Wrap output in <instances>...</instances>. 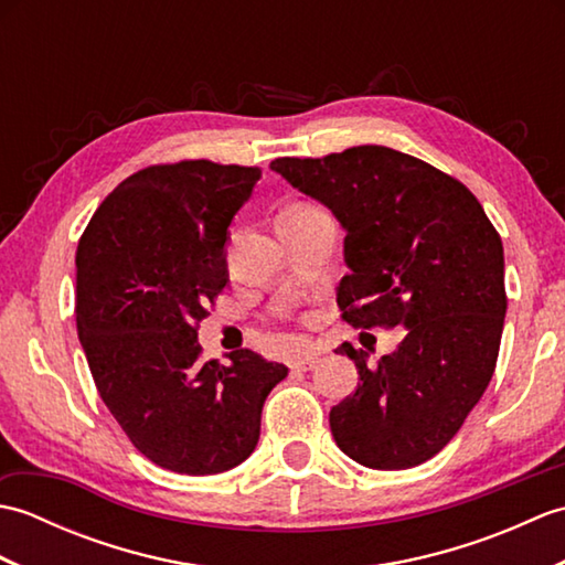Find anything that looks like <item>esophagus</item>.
<instances>
[{
  "label": "esophagus",
  "mask_w": 565,
  "mask_h": 565,
  "mask_svg": "<svg viewBox=\"0 0 565 565\" xmlns=\"http://www.w3.org/2000/svg\"><path fill=\"white\" fill-rule=\"evenodd\" d=\"M320 356H322V350H320V347H310L308 352H303L301 356L296 359V362H294V369H296V371H310V369H313V366L320 362Z\"/></svg>",
  "instance_id": "obj_1"
}]
</instances>
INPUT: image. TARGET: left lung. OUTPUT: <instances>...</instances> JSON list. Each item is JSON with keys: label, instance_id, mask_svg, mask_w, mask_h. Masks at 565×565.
Segmentation results:
<instances>
[{"label": "left lung", "instance_id": "1", "mask_svg": "<svg viewBox=\"0 0 565 565\" xmlns=\"http://www.w3.org/2000/svg\"><path fill=\"white\" fill-rule=\"evenodd\" d=\"M269 167L344 227L342 318L352 328L407 330L376 369L364 350L338 347L359 383L330 411L334 441L379 471L431 459L493 379L508 310L498 231L461 182L383 146Z\"/></svg>", "mask_w": 565, "mask_h": 565}]
</instances>
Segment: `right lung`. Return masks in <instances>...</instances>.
Here are the masks:
<instances>
[{"label":"right lung","mask_w":565,"mask_h":565,"mask_svg":"<svg viewBox=\"0 0 565 565\" xmlns=\"http://www.w3.org/2000/svg\"><path fill=\"white\" fill-rule=\"evenodd\" d=\"M259 167L184 160L124 179L77 245L75 318L102 401L167 471H231L255 451L284 364L201 362L196 326L227 284L225 245Z\"/></svg>","instance_id":"right-lung-1"}]
</instances>
